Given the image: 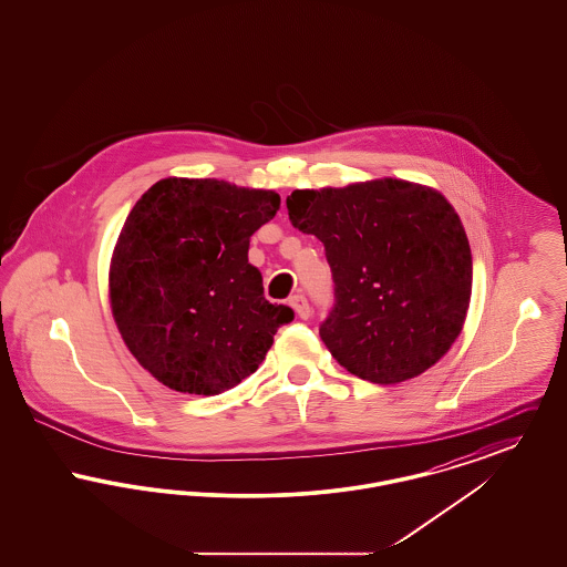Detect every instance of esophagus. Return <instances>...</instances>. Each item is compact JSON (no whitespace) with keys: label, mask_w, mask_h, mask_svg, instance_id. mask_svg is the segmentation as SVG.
<instances>
[{"label":"esophagus","mask_w":567,"mask_h":567,"mask_svg":"<svg viewBox=\"0 0 567 567\" xmlns=\"http://www.w3.org/2000/svg\"><path fill=\"white\" fill-rule=\"evenodd\" d=\"M289 306L296 310L297 317L301 319V321H306L308 317H310V306H308V301H306V297L293 296L289 299Z\"/></svg>","instance_id":"obj_1"}]
</instances>
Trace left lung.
I'll return each mask as SVG.
<instances>
[{"mask_svg":"<svg viewBox=\"0 0 567 567\" xmlns=\"http://www.w3.org/2000/svg\"><path fill=\"white\" fill-rule=\"evenodd\" d=\"M287 208L323 243L336 306L319 333L344 370L398 384L451 351L470 308L472 250L440 190L384 176L296 189Z\"/></svg>","mask_w":567,"mask_h":567,"instance_id":"left-lung-1","label":"left lung"}]
</instances>
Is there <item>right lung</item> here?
<instances>
[{
	"mask_svg": "<svg viewBox=\"0 0 567 567\" xmlns=\"http://www.w3.org/2000/svg\"><path fill=\"white\" fill-rule=\"evenodd\" d=\"M278 208L276 190L176 176L135 202L110 259V310L125 347L167 389H234L293 319L264 297L248 264L250 236Z\"/></svg>",
	"mask_w": 567,
	"mask_h": 567,
	"instance_id": "add662e5",
	"label": "right lung"
}]
</instances>
